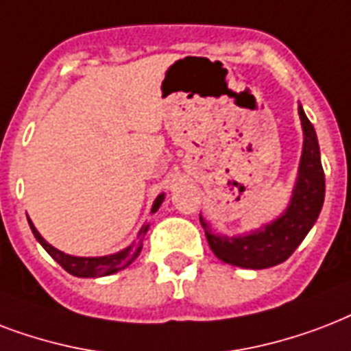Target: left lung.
<instances>
[{
	"instance_id": "left-lung-1",
	"label": "left lung",
	"mask_w": 351,
	"mask_h": 351,
	"mask_svg": "<svg viewBox=\"0 0 351 351\" xmlns=\"http://www.w3.org/2000/svg\"><path fill=\"white\" fill-rule=\"evenodd\" d=\"M298 117L304 133L302 156L291 199L278 218L245 234L227 236L214 232L210 221L199 214L206 241L221 262L243 269H267L278 265L291 256L319 218L326 192L319 141L302 106H298Z\"/></svg>"
}]
</instances>
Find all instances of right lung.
Listing matches in <instances>:
<instances>
[{"label": "right lung", "instance_id": "obj_1", "mask_svg": "<svg viewBox=\"0 0 351 351\" xmlns=\"http://www.w3.org/2000/svg\"><path fill=\"white\" fill-rule=\"evenodd\" d=\"M162 201H165V192L159 194L154 201V205H152V214H156L159 210V206L162 205ZM29 219V225H31V230L34 238L38 240V243L45 249V251L51 254V256L56 260V262L62 265V267L67 271L73 276H78V278H99V276H108V274L119 273L122 269H126L128 265H132L137 256L143 251V240H145V234L150 229V223H145L141 227L137 234V240H133L132 243L121 251L113 252V254H106V256H73V254H65V252L58 251L56 247H53L49 241H45L38 229L34 227V223Z\"/></svg>", "mask_w": 351, "mask_h": 351}]
</instances>
